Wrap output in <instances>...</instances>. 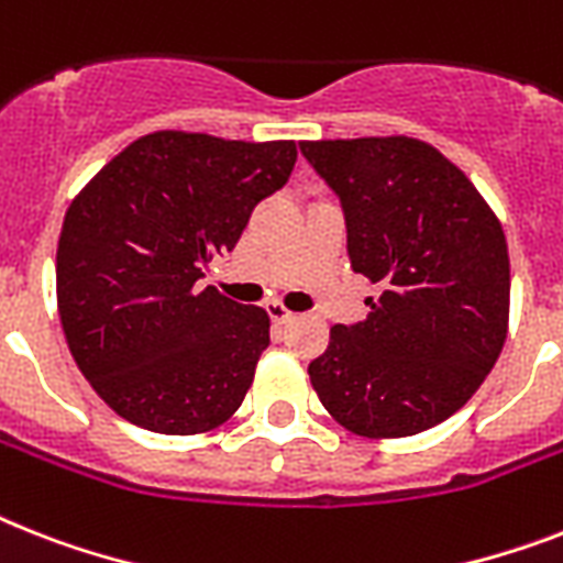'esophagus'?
<instances>
[{"mask_svg": "<svg viewBox=\"0 0 563 563\" xmlns=\"http://www.w3.org/2000/svg\"><path fill=\"white\" fill-rule=\"evenodd\" d=\"M266 312H268V318H272L274 323H291V321H295V312H291V309H286L283 303H277V300L266 306Z\"/></svg>", "mask_w": 563, "mask_h": 563, "instance_id": "1", "label": "esophagus"}]
</instances>
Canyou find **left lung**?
Returning a JSON list of instances; mask_svg holds the SVG:
<instances>
[{
	"label": "left lung",
	"instance_id": "left-lung-1",
	"mask_svg": "<svg viewBox=\"0 0 563 563\" xmlns=\"http://www.w3.org/2000/svg\"><path fill=\"white\" fill-rule=\"evenodd\" d=\"M341 199L353 272L378 286L364 321L309 364L323 408L369 440L413 437L483 385L509 327V251L477 187L416 139L303 141Z\"/></svg>",
	"mask_w": 563,
	"mask_h": 563
}]
</instances>
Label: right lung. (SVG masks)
<instances>
[{
  "instance_id": "obj_1",
  "label": "right lung",
  "mask_w": 563,
  "mask_h": 563,
  "mask_svg": "<svg viewBox=\"0 0 563 563\" xmlns=\"http://www.w3.org/2000/svg\"><path fill=\"white\" fill-rule=\"evenodd\" d=\"M295 158V141L153 132L66 210L59 323L86 382L126 422L187 437L236 413L268 346V314L196 283L289 181Z\"/></svg>"
}]
</instances>
